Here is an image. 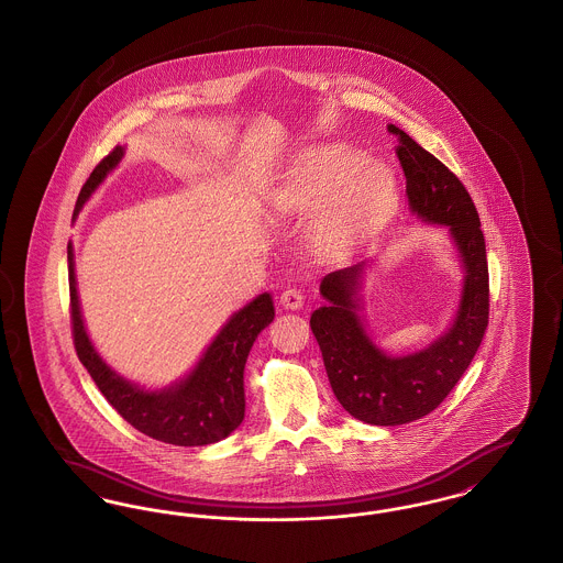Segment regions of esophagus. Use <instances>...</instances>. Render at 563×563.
Here are the masks:
<instances>
[{"mask_svg":"<svg viewBox=\"0 0 563 563\" xmlns=\"http://www.w3.org/2000/svg\"><path fill=\"white\" fill-rule=\"evenodd\" d=\"M280 303L287 308V310H297L303 306V294L297 289V287H289L280 294Z\"/></svg>","mask_w":563,"mask_h":563,"instance_id":"1","label":"esophagus"}]
</instances>
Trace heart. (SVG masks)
Wrapping results in <instances>:
<instances>
[{"mask_svg": "<svg viewBox=\"0 0 563 563\" xmlns=\"http://www.w3.org/2000/svg\"><path fill=\"white\" fill-rule=\"evenodd\" d=\"M397 198L393 175L358 154H327L301 164L272 194L276 217L317 211L314 244L324 253H344L361 241Z\"/></svg>", "mask_w": 563, "mask_h": 563, "instance_id": "obj_1", "label": "heart"}]
</instances>
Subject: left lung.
<instances>
[{
    "mask_svg": "<svg viewBox=\"0 0 563 563\" xmlns=\"http://www.w3.org/2000/svg\"><path fill=\"white\" fill-rule=\"evenodd\" d=\"M397 156L407 179L411 211L422 221L448 225L457 246L464 287L450 331L429 349L390 356L367 335L361 310L365 262L322 278L327 303L310 317L333 395L361 422L397 427L437 409L452 393L482 344L489 319V272L482 221L471 194L454 173L395 124Z\"/></svg>",
    "mask_w": 563,
    "mask_h": 563,
    "instance_id": "8db88e82",
    "label": "left lung"
}]
</instances>
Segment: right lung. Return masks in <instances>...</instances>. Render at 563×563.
<instances>
[{
    "label": "right lung",
    "mask_w": 563,
    "mask_h": 563,
    "mask_svg": "<svg viewBox=\"0 0 563 563\" xmlns=\"http://www.w3.org/2000/svg\"><path fill=\"white\" fill-rule=\"evenodd\" d=\"M122 156L124 147L118 145L95 166L81 186L74 217L80 213L81 205L99 188L109 170L118 166ZM67 262L71 335L78 358L109 405L131 427L162 443L184 448L211 445L241 427L244 418V363L260 331L274 321V303L269 294L257 295L251 303L232 314L186 379L164 390H143L111 372L90 344L81 321L71 242L67 244Z\"/></svg>",
    "instance_id": "add662e5"
}]
</instances>
